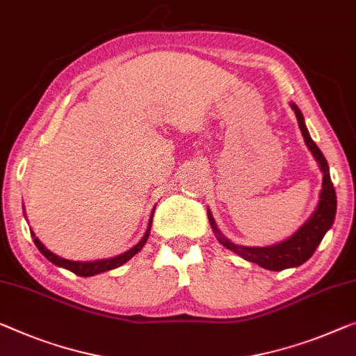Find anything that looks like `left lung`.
<instances>
[{"label":"left lung","instance_id":"obj_1","mask_svg":"<svg viewBox=\"0 0 356 356\" xmlns=\"http://www.w3.org/2000/svg\"><path fill=\"white\" fill-rule=\"evenodd\" d=\"M291 108L294 109V114H296L299 129L300 132H302L305 145H307L310 152L314 154L316 162H318L320 170L323 172V186H321L320 200L315 211L312 213V216L291 235V237L283 240L280 243L270 245V247H242V245L232 243L231 240L224 237L220 232V229L216 227V222L213 220L211 213L209 211V221L211 224V229L222 247L234 251V253L238 254L240 258L264 267L267 270H283L289 269V267H298L300 264H304V262L315 253V250L320 245L321 240H323L325 234L331 229L332 222H334L337 209L336 191L331 181L330 167H327L323 152H321L320 147L315 145V141L310 138V134L307 127H305L304 116L302 113H300V109L294 105V103H291Z\"/></svg>","mask_w":356,"mask_h":356}]
</instances>
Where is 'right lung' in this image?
Instances as JSON below:
<instances>
[{
  "label": "right lung",
  "instance_id": "obj_1",
  "mask_svg": "<svg viewBox=\"0 0 356 356\" xmlns=\"http://www.w3.org/2000/svg\"><path fill=\"white\" fill-rule=\"evenodd\" d=\"M154 213V211H152ZM152 213H151V218H149V222H147V229L143 235V238L140 240L138 243L135 245L134 248H130L129 251H125V253L116 256V258H108V259H97V261H70V259H65V258H60V256L54 254L51 250H47L44 245L41 243V240L36 237L35 232L31 231V237L35 240V245L38 247V250L41 251L42 254L46 256V258L52 262V264H56L58 267H63V269L71 270L76 275L79 277H92V275H97V273H102V272H106V270H111V269H116V267L122 266L124 262H127L130 258H134V256L138 253V251L145 247L147 237H149V232H151V222H152Z\"/></svg>",
  "mask_w": 356,
  "mask_h": 356
}]
</instances>
